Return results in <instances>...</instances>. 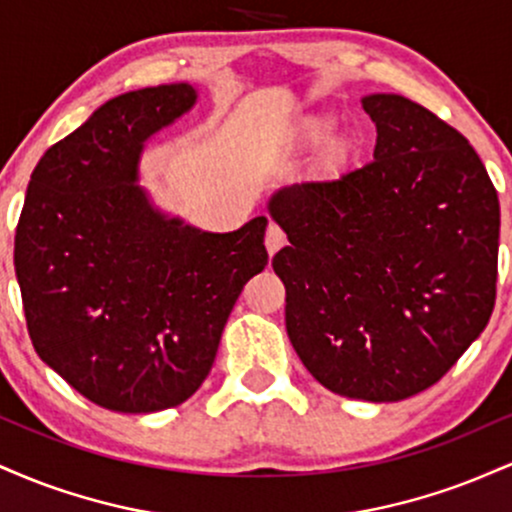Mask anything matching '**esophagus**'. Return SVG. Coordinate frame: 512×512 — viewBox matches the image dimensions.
<instances>
[{"mask_svg": "<svg viewBox=\"0 0 512 512\" xmlns=\"http://www.w3.org/2000/svg\"><path fill=\"white\" fill-rule=\"evenodd\" d=\"M264 245H267L269 255H274L276 250H281L286 245V233L281 231L276 223H269L267 226V236H264Z\"/></svg>", "mask_w": 512, "mask_h": 512, "instance_id": "esophagus-1", "label": "esophagus"}]
</instances>
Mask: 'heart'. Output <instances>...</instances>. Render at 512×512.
Here are the masks:
<instances>
[{
  "instance_id": "b5f03b06",
  "label": "heart",
  "mask_w": 512,
  "mask_h": 512,
  "mask_svg": "<svg viewBox=\"0 0 512 512\" xmlns=\"http://www.w3.org/2000/svg\"><path fill=\"white\" fill-rule=\"evenodd\" d=\"M327 129H330V122H327V120H313V122H308V125L303 127V132H305V137H308V139H320L322 134L327 132Z\"/></svg>"
}]
</instances>
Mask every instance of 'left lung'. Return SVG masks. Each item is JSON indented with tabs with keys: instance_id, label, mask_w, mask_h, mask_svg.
<instances>
[{
	"instance_id": "obj_1",
	"label": "left lung",
	"mask_w": 512,
	"mask_h": 512,
	"mask_svg": "<svg viewBox=\"0 0 512 512\" xmlns=\"http://www.w3.org/2000/svg\"><path fill=\"white\" fill-rule=\"evenodd\" d=\"M373 161L281 187L286 332L334 395L399 402L438 383L496 303L501 207L477 151L424 105L370 93Z\"/></svg>"
}]
</instances>
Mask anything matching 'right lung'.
<instances>
[{"label":"right lung","mask_w":512,"mask_h":512,"mask_svg":"<svg viewBox=\"0 0 512 512\" xmlns=\"http://www.w3.org/2000/svg\"><path fill=\"white\" fill-rule=\"evenodd\" d=\"M197 98L185 81L110 98L28 182L14 243L28 334L55 373L110 411L151 414L195 395L240 291L269 260L264 216L209 233L139 185L146 142Z\"/></svg>","instance_id":"obj_1"}]
</instances>
